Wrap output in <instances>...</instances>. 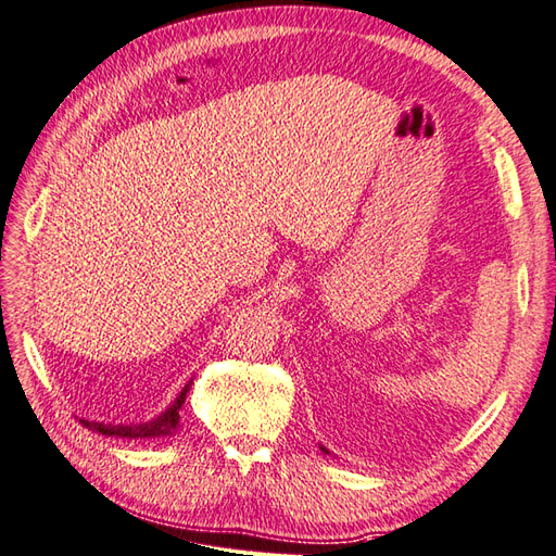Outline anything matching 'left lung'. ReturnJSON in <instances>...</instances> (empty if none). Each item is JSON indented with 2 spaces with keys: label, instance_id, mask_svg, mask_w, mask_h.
Segmentation results:
<instances>
[{
  "label": "left lung",
  "instance_id": "8db88e82",
  "mask_svg": "<svg viewBox=\"0 0 556 556\" xmlns=\"http://www.w3.org/2000/svg\"><path fill=\"white\" fill-rule=\"evenodd\" d=\"M323 451H325V448H323ZM325 453H328V451H325Z\"/></svg>",
  "mask_w": 556,
  "mask_h": 556
}]
</instances>
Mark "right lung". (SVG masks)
I'll use <instances>...</instances> for the list:
<instances>
[{
	"mask_svg": "<svg viewBox=\"0 0 556 556\" xmlns=\"http://www.w3.org/2000/svg\"><path fill=\"white\" fill-rule=\"evenodd\" d=\"M190 393V383L182 388V393L176 397V402L163 412L161 417L151 419L147 424H98V421H89V419H79L86 429L98 431V433H105V437H123V439H161V437H170V433H176L178 424H180V409H182V402Z\"/></svg>",
	"mask_w": 556,
	"mask_h": 556,
	"instance_id": "obj_1",
	"label": "right lung"
}]
</instances>
